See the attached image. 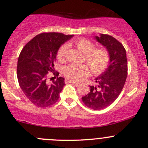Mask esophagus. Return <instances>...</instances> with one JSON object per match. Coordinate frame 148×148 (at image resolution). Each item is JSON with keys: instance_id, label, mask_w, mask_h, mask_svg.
<instances>
[{"instance_id": "1", "label": "esophagus", "mask_w": 148, "mask_h": 148, "mask_svg": "<svg viewBox=\"0 0 148 148\" xmlns=\"http://www.w3.org/2000/svg\"><path fill=\"white\" fill-rule=\"evenodd\" d=\"M64 83L65 84H68V83H71V84H74V85H76V86H78L79 85V84L76 82H74V81H70V80H68V79H65V81H64Z\"/></svg>"}]
</instances>
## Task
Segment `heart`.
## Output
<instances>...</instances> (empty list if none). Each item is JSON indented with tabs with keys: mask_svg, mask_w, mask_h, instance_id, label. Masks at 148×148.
<instances>
[{
	"mask_svg": "<svg viewBox=\"0 0 148 148\" xmlns=\"http://www.w3.org/2000/svg\"><path fill=\"white\" fill-rule=\"evenodd\" d=\"M73 44L80 51L84 53V61H86L94 75H101L106 70L110 63L109 54L106 50L102 48H95L93 42L84 37L74 40ZM67 49V45H62L58 50L57 58L60 62L65 60ZM89 68L86 64L76 65L71 64L64 66L62 72L66 79L76 82L82 81L89 76L90 71Z\"/></svg>",
	"mask_w": 148,
	"mask_h": 148,
	"instance_id": "b5f03b06",
	"label": "heart"
}]
</instances>
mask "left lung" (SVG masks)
I'll use <instances>...</instances> for the list:
<instances>
[{"mask_svg": "<svg viewBox=\"0 0 148 148\" xmlns=\"http://www.w3.org/2000/svg\"><path fill=\"white\" fill-rule=\"evenodd\" d=\"M96 39L108 51L110 64L96 79L97 86H90V91L82 97V101L91 109L101 110L110 106L120 95L126 81L128 68L126 50L120 42L106 34H101Z\"/></svg>", "mask_w": 148, "mask_h": 148, "instance_id": "1", "label": "left lung"}]
</instances>
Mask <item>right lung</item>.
Segmentation results:
<instances>
[{
    "label": "right lung",
    "instance_id": "add662e5",
    "mask_svg": "<svg viewBox=\"0 0 148 148\" xmlns=\"http://www.w3.org/2000/svg\"><path fill=\"white\" fill-rule=\"evenodd\" d=\"M72 37L60 33H40L22 49L16 69L18 84L25 97L36 106L45 108L58 100L65 85L64 79L60 76L49 84V72L58 76L59 73L53 67L57 51L61 45Z\"/></svg>",
    "mask_w": 148,
    "mask_h": 148
}]
</instances>
